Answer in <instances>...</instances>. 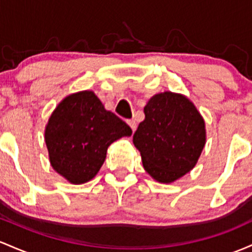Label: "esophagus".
<instances>
[{"instance_id": "esophagus-1", "label": "esophagus", "mask_w": 252, "mask_h": 252, "mask_svg": "<svg viewBox=\"0 0 252 252\" xmlns=\"http://www.w3.org/2000/svg\"><path fill=\"white\" fill-rule=\"evenodd\" d=\"M127 123V125H128L129 127H131V129L132 131H135V128H137V124H135V121L134 120H127L126 121Z\"/></svg>"}]
</instances>
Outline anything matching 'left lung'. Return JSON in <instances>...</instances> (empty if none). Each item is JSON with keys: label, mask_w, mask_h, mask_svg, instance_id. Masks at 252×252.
Instances as JSON below:
<instances>
[{"label": "left lung", "mask_w": 252, "mask_h": 252, "mask_svg": "<svg viewBox=\"0 0 252 252\" xmlns=\"http://www.w3.org/2000/svg\"><path fill=\"white\" fill-rule=\"evenodd\" d=\"M145 119L133 134L145 171L159 183H172L196 165L206 144L202 115L187 96L164 92L144 107Z\"/></svg>", "instance_id": "1"}]
</instances>
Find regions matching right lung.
I'll return each instance as SVG.
<instances>
[{
    "label": "right lung",
    "instance_id": "1",
    "mask_svg": "<svg viewBox=\"0 0 252 252\" xmlns=\"http://www.w3.org/2000/svg\"><path fill=\"white\" fill-rule=\"evenodd\" d=\"M131 134V127L107 111L92 90L64 97L45 126L51 166L72 185L94 179L106 159L108 146Z\"/></svg>",
    "mask_w": 252,
    "mask_h": 252
}]
</instances>
